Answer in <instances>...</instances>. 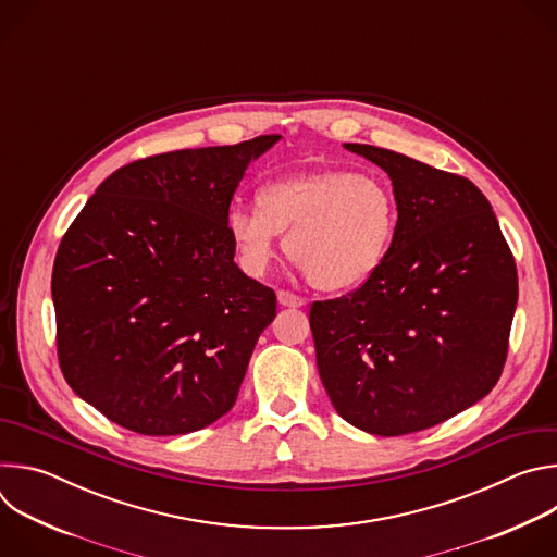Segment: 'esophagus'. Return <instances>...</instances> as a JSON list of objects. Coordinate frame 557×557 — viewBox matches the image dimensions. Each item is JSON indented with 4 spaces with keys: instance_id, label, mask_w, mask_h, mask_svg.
Masks as SVG:
<instances>
[{
    "instance_id": "1",
    "label": "esophagus",
    "mask_w": 557,
    "mask_h": 557,
    "mask_svg": "<svg viewBox=\"0 0 557 557\" xmlns=\"http://www.w3.org/2000/svg\"><path fill=\"white\" fill-rule=\"evenodd\" d=\"M277 301H280L282 306H288V308H299V306L306 304L304 297H299V295H295V293H290V290H277Z\"/></svg>"
}]
</instances>
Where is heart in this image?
I'll return each mask as SVG.
<instances>
[{
  "label": "heart",
  "mask_w": 557,
  "mask_h": 557,
  "mask_svg": "<svg viewBox=\"0 0 557 557\" xmlns=\"http://www.w3.org/2000/svg\"><path fill=\"white\" fill-rule=\"evenodd\" d=\"M260 205H233L226 226L251 275H262L286 233V253L320 290L366 284L385 262L396 233L392 189L372 174L304 170L269 181Z\"/></svg>",
  "instance_id": "1"
}]
</instances>
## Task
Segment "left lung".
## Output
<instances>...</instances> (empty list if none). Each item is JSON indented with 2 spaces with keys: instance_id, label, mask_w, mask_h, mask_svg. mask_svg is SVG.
Listing matches in <instances>:
<instances>
[{
  "instance_id": "left-lung-1",
  "label": "left lung",
  "mask_w": 557,
  "mask_h": 557,
  "mask_svg": "<svg viewBox=\"0 0 557 557\" xmlns=\"http://www.w3.org/2000/svg\"><path fill=\"white\" fill-rule=\"evenodd\" d=\"M344 147L389 176L399 220L372 280L312 301L317 370L350 425L412 434L498 383L518 301L516 260L471 181L383 147Z\"/></svg>"
}]
</instances>
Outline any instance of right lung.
Here are the masks:
<instances>
[{
    "instance_id": "right-lung-1",
    "label": "right lung",
    "mask_w": 557,
    "mask_h": 557,
    "mask_svg": "<svg viewBox=\"0 0 557 557\" xmlns=\"http://www.w3.org/2000/svg\"><path fill=\"white\" fill-rule=\"evenodd\" d=\"M277 134L140 158L108 176L65 231L52 269L57 355L67 385L145 436L226 414L273 288L233 262V194Z\"/></svg>"
}]
</instances>
